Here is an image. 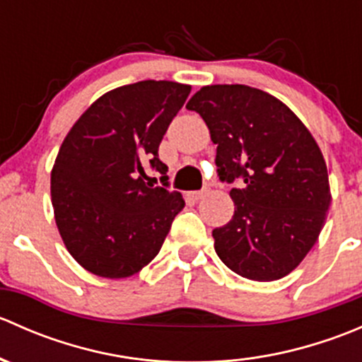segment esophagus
Returning a JSON list of instances; mask_svg holds the SVG:
<instances>
[{
  "label": "esophagus",
  "mask_w": 362,
  "mask_h": 362,
  "mask_svg": "<svg viewBox=\"0 0 362 362\" xmlns=\"http://www.w3.org/2000/svg\"><path fill=\"white\" fill-rule=\"evenodd\" d=\"M204 194H206V189H202V191H192V192H189V198H191L192 202H199V199H202Z\"/></svg>",
  "instance_id": "1"
}]
</instances>
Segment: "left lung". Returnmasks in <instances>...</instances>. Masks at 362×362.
Segmentation results:
<instances>
[{
	"label": "left lung",
	"mask_w": 362,
	"mask_h": 362,
	"mask_svg": "<svg viewBox=\"0 0 362 362\" xmlns=\"http://www.w3.org/2000/svg\"><path fill=\"white\" fill-rule=\"evenodd\" d=\"M217 145V175L240 182L235 215L214 229L215 252L238 275L272 282L315 245L329 210L326 160L282 101L249 86H206L189 100Z\"/></svg>",
	"instance_id": "left-lung-1"
}]
</instances>
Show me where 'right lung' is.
<instances>
[{
    "instance_id": "1",
    "label": "right lung",
    "mask_w": 362,
    "mask_h": 362,
    "mask_svg": "<svg viewBox=\"0 0 362 362\" xmlns=\"http://www.w3.org/2000/svg\"><path fill=\"white\" fill-rule=\"evenodd\" d=\"M189 93L191 86L168 80L117 87L64 138L50 177L54 215L68 252L87 272L126 279L159 254L185 202L168 189L158 151ZM147 165L165 175L163 186L144 182Z\"/></svg>"
}]
</instances>
